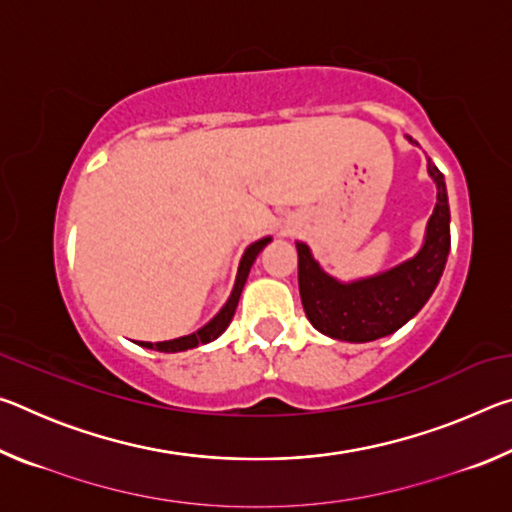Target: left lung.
Returning a JSON list of instances; mask_svg holds the SVG:
<instances>
[{
    "instance_id": "left-lung-1",
    "label": "left lung",
    "mask_w": 512,
    "mask_h": 512,
    "mask_svg": "<svg viewBox=\"0 0 512 512\" xmlns=\"http://www.w3.org/2000/svg\"><path fill=\"white\" fill-rule=\"evenodd\" d=\"M413 146L418 142L406 135ZM427 171L436 183V207L427 221L418 253L388 271L359 280H336L323 271L311 248L296 241L298 287L309 323L334 341L368 343L388 336L427 305L445 271L449 246V203L445 176L427 158Z\"/></svg>"
}]
</instances>
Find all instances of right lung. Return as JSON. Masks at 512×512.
I'll list each match as a JSON object with an SVG mask.
<instances>
[{
    "label": "right lung",
    "instance_id": "1",
    "mask_svg": "<svg viewBox=\"0 0 512 512\" xmlns=\"http://www.w3.org/2000/svg\"><path fill=\"white\" fill-rule=\"evenodd\" d=\"M273 237H262L250 244L244 255H241V262L237 268V277H235V287L230 291V298L225 300V305L219 309V314H216L210 323H205L201 329H196V332L187 334V336H178V339H171V341H160V343H149V341H140L142 348H149V350H158V352H185V350H192L198 348V345H205V343H212L219 339V336L228 329L232 316H235V309L239 305V298H241V291H244V284L248 280V273H250V266L257 259V255L262 253L266 248V244H271Z\"/></svg>",
    "mask_w": 512,
    "mask_h": 512
}]
</instances>
